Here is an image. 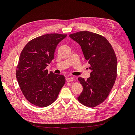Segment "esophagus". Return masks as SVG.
Returning a JSON list of instances; mask_svg holds the SVG:
<instances>
[{
  "label": "esophagus",
  "mask_w": 135,
  "mask_h": 135,
  "mask_svg": "<svg viewBox=\"0 0 135 135\" xmlns=\"http://www.w3.org/2000/svg\"><path fill=\"white\" fill-rule=\"evenodd\" d=\"M73 80H74V78L73 77H68L66 79V80L68 82H70V81H73Z\"/></svg>",
  "instance_id": "obj_1"
}]
</instances>
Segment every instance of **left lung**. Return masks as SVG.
Listing matches in <instances>:
<instances>
[{"label": "left lung", "mask_w": 135, "mask_h": 135, "mask_svg": "<svg viewBox=\"0 0 135 135\" xmlns=\"http://www.w3.org/2000/svg\"><path fill=\"white\" fill-rule=\"evenodd\" d=\"M78 43L92 70L85 80L78 78L83 86L78 100L81 104L93 108L103 103L111 91L117 76V59L113 47L104 36L83 31L70 34Z\"/></svg>", "instance_id": "1"}]
</instances>
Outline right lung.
Here are the masks:
<instances>
[{"label": "right lung", "instance_id": "right-lung-1", "mask_svg": "<svg viewBox=\"0 0 135 135\" xmlns=\"http://www.w3.org/2000/svg\"><path fill=\"white\" fill-rule=\"evenodd\" d=\"M66 36L54 33L38 36L28 42L20 54L16 78L23 96L32 105H50L65 83L63 75L48 73L46 67L54 59L57 44Z\"/></svg>", "mask_w": 135, "mask_h": 135}]
</instances>
